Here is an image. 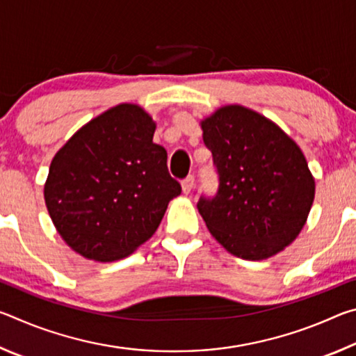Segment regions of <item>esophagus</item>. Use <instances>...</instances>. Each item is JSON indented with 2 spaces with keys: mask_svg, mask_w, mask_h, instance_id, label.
Segmentation results:
<instances>
[{
  "mask_svg": "<svg viewBox=\"0 0 356 356\" xmlns=\"http://www.w3.org/2000/svg\"><path fill=\"white\" fill-rule=\"evenodd\" d=\"M193 186H195V177L193 176H188L185 180H182V191L184 195H190Z\"/></svg>",
  "mask_w": 356,
  "mask_h": 356,
  "instance_id": "34e87169",
  "label": "esophagus"
}]
</instances>
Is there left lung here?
I'll use <instances>...</instances> for the list:
<instances>
[{
    "mask_svg": "<svg viewBox=\"0 0 356 356\" xmlns=\"http://www.w3.org/2000/svg\"><path fill=\"white\" fill-rule=\"evenodd\" d=\"M220 188L197 210L231 254L264 261L298 237L316 195L303 152L272 119L243 105H225L201 120Z\"/></svg>",
    "mask_w": 356,
    "mask_h": 356,
    "instance_id": "1",
    "label": "left lung"
}]
</instances>
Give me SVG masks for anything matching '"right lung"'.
I'll return each mask as SVG.
<instances>
[{
    "label": "right lung",
    "instance_id": "1",
    "mask_svg": "<svg viewBox=\"0 0 356 356\" xmlns=\"http://www.w3.org/2000/svg\"><path fill=\"white\" fill-rule=\"evenodd\" d=\"M156 124L135 104L99 114L53 156L44 185L56 231L78 254L97 262L127 257L154 236L180 185Z\"/></svg>",
    "mask_w": 356,
    "mask_h": 356
}]
</instances>
